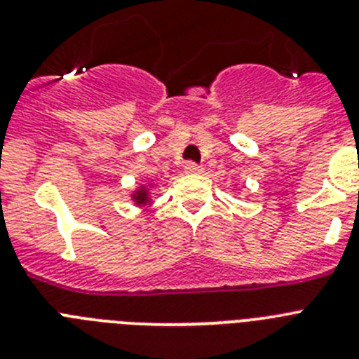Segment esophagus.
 <instances>
[{"label":"esophagus","mask_w":359,"mask_h":359,"mask_svg":"<svg viewBox=\"0 0 359 359\" xmlns=\"http://www.w3.org/2000/svg\"><path fill=\"white\" fill-rule=\"evenodd\" d=\"M201 170H203V167L199 163H196V161H187V163H185V172L199 174Z\"/></svg>","instance_id":"1"}]
</instances>
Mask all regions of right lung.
I'll return each mask as SVG.
<instances>
[{"label": "right lung", "instance_id": "add662e5", "mask_svg": "<svg viewBox=\"0 0 359 359\" xmlns=\"http://www.w3.org/2000/svg\"><path fill=\"white\" fill-rule=\"evenodd\" d=\"M135 199H136V203L145 205V203H147V190H140V192L135 196Z\"/></svg>", "mask_w": 359, "mask_h": 359}]
</instances>
